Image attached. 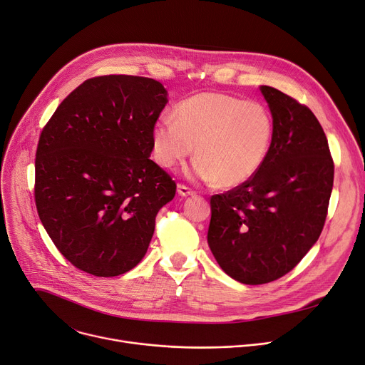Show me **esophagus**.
<instances>
[{"label": "esophagus", "instance_id": "esophagus-1", "mask_svg": "<svg viewBox=\"0 0 365 365\" xmlns=\"http://www.w3.org/2000/svg\"><path fill=\"white\" fill-rule=\"evenodd\" d=\"M178 192H179V195H182V197L195 195V190H192L189 186H186V185H183V183H179V185H178Z\"/></svg>", "mask_w": 365, "mask_h": 365}]
</instances>
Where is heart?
I'll return each mask as SVG.
<instances>
[{"label":"heart","mask_w":365,"mask_h":365,"mask_svg":"<svg viewBox=\"0 0 365 365\" xmlns=\"http://www.w3.org/2000/svg\"><path fill=\"white\" fill-rule=\"evenodd\" d=\"M152 130L157 163L173 168L194 150V175L219 187H235L252 179L263 164L274 136L267 108L256 101L204 91L182 101Z\"/></svg>","instance_id":"obj_1"}]
</instances>
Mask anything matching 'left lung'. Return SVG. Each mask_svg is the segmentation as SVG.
Returning a JSON list of instances; mask_svg holds the SVG:
<instances>
[{"instance_id": "left-lung-1", "label": "left lung", "mask_w": 365, "mask_h": 365, "mask_svg": "<svg viewBox=\"0 0 365 365\" xmlns=\"http://www.w3.org/2000/svg\"><path fill=\"white\" fill-rule=\"evenodd\" d=\"M274 136L245 183L210 198L208 245L222 269L242 284L275 281L311 250L329 212L334 163L312 110L262 86Z\"/></svg>"}]
</instances>
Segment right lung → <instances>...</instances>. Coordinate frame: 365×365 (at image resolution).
<instances>
[{
    "mask_svg": "<svg viewBox=\"0 0 365 365\" xmlns=\"http://www.w3.org/2000/svg\"><path fill=\"white\" fill-rule=\"evenodd\" d=\"M167 103L161 83L102 75L68 94L35 153L34 197L54 245L76 269L117 277L145 256L176 182L149 157Z\"/></svg>",
    "mask_w": 365,
    "mask_h": 365,
    "instance_id": "right-lung-1",
    "label": "right lung"
}]
</instances>
